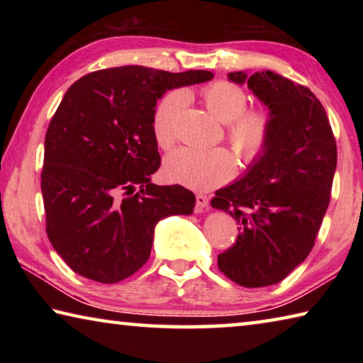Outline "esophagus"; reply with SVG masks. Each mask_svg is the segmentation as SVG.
<instances>
[{
  "label": "esophagus",
  "mask_w": 363,
  "mask_h": 363,
  "mask_svg": "<svg viewBox=\"0 0 363 363\" xmlns=\"http://www.w3.org/2000/svg\"><path fill=\"white\" fill-rule=\"evenodd\" d=\"M195 199H196V211L201 213L208 210V206H210V200H208V196L205 194H196Z\"/></svg>",
  "instance_id": "1"
}]
</instances>
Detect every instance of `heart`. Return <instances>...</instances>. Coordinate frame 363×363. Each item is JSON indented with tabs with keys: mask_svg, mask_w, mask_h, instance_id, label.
<instances>
[{
	"mask_svg": "<svg viewBox=\"0 0 363 363\" xmlns=\"http://www.w3.org/2000/svg\"><path fill=\"white\" fill-rule=\"evenodd\" d=\"M205 106L214 118L225 123L227 139L243 163H253L262 155L270 136V118L259 108L247 110L248 96L240 86L225 79L208 84L201 91ZM184 91H173L163 97L152 116V131L162 149H169L176 140L177 115L187 104ZM237 162L232 153L216 149L179 147L164 160L169 179L187 187L208 189L229 181L235 174Z\"/></svg>",
	"mask_w": 363,
	"mask_h": 363,
	"instance_id": "obj_1",
	"label": "heart"
}]
</instances>
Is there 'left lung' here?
<instances>
[{"mask_svg": "<svg viewBox=\"0 0 363 363\" xmlns=\"http://www.w3.org/2000/svg\"><path fill=\"white\" fill-rule=\"evenodd\" d=\"M227 78L247 83L267 107L270 136L240 179L211 200L238 224L237 242L218 256V267L237 285L261 288L284 280L314 247L330 203L336 143L323 106L306 86L270 70Z\"/></svg>", "mask_w": 363, "mask_h": 363, "instance_id": "8db88e82", "label": "left lung"}]
</instances>
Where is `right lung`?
<instances>
[{"label": "right lung", "mask_w": 363, "mask_h": 363, "mask_svg": "<svg viewBox=\"0 0 363 363\" xmlns=\"http://www.w3.org/2000/svg\"><path fill=\"white\" fill-rule=\"evenodd\" d=\"M213 77L126 65L67 91L46 131L41 192L49 242L77 274L128 279L149 259L158 220L194 213L190 190L150 182L162 163L152 116L167 91Z\"/></svg>", "instance_id": "1"}]
</instances>
